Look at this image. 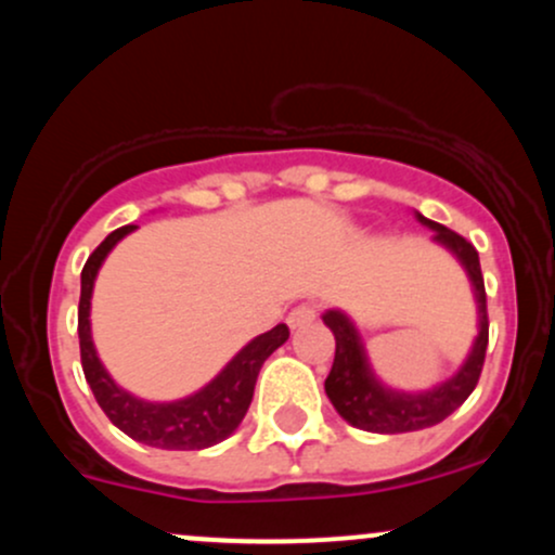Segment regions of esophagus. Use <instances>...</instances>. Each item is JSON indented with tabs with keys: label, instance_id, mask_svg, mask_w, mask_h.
<instances>
[{
	"label": "esophagus",
	"instance_id": "esophagus-1",
	"mask_svg": "<svg viewBox=\"0 0 555 555\" xmlns=\"http://www.w3.org/2000/svg\"><path fill=\"white\" fill-rule=\"evenodd\" d=\"M315 318H318V310L313 308V305H299V308H295L289 315H286V323H289V328L295 331V328L310 326Z\"/></svg>",
	"mask_w": 555,
	"mask_h": 555
}]
</instances>
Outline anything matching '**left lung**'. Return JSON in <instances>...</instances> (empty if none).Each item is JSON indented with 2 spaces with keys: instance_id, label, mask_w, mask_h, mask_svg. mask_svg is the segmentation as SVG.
<instances>
[{
  "instance_id": "8db88e82",
  "label": "left lung",
  "mask_w": 555,
  "mask_h": 555,
  "mask_svg": "<svg viewBox=\"0 0 555 555\" xmlns=\"http://www.w3.org/2000/svg\"><path fill=\"white\" fill-rule=\"evenodd\" d=\"M415 219L423 227H428L430 232H436L433 242L460 260L464 273H467L477 308V336L460 371L451 375V378L430 388H423V391H404V388L388 386L373 371L358 323L339 308L326 310L321 318L336 339V354L326 378V393L334 410L349 425L367 433H410L443 423L475 391L482 362H486L488 310L486 284H482L477 250L467 240L446 229L443 224H438V221L425 219L417 211Z\"/></svg>"
}]
</instances>
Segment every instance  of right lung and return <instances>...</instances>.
Listing matches in <instances>:
<instances>
[{
    "label": "right lung",
    "instance_id": "obj_1",
    "mask_svg": "<svg viewBox=\"0 0 555 555\" xmlns=\"http://www.w3.org/2000/svg\"><path fill=\"white\" fill-rule=\"evenodd\" d=\"M138 227H119L101 242L93 256L86 260L80 273V308H78V336L80 360L88 386L106 417L127 433L132 441L154 446L167 451H193L221 443L240 428L247 406L256 391V380L263 362L289 339V328L279 323L276 328L256 336L208 380L206 386L171 401H149L127 391L112 378L109 371L95 352L91 334V297L95 276L109 253Z\"/></svg>",
    "mask_w": 555,
    "mask_h": 555
}]
</instances>
